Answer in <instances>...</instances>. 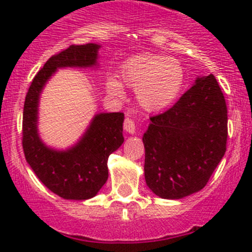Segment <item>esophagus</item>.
Here are the masks:
<instances>
[{
  "label": "esophagus",
  "instance_id": "1",
  "mask_svg": "<svg viewBox=\"0 0 252 252\" xmlns=\"http://www.w3.org/2000/svg\"><path fill=\"white\" fill-rule=\"evenodd\" d=\"M124 128L125 131L130 135H133V133L136 132V126H135V122L130 119V117H126L124 122Z\"/></svg>",
  "mask_w": 252,
  "mask_h": 252
}]
</instances>
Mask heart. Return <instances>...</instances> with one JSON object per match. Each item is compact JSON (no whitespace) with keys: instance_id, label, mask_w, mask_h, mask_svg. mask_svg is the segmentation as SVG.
I'll return each instance as SVG.
<instances>
[{"instance_id":"b5f03b06","label":"heart","mask_w":252,"mask_h":252,"mask_svg":"<svg viewBox=\"0 0 252 252\" xmlns=\"http://www.w3.org/2000/svg\"><path fill=\"white\" fill-rule=\"evenodd\" d=\"M122 83L135 90V97L146 112H161L174 103L183 90L186 74L174 58L140 53L121 65ZM116 78L106 81V90L113 97H124V86Z\"/></svg>"}]
</instances>
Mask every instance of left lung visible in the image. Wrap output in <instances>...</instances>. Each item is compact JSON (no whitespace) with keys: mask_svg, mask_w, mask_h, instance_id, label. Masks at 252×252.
<instances>
[{"mask_svg":"<svg viewBox=\"0 0 252 252\" xmlns=\"http://www.w3.org/2000/svg\"><path fill=\"white\" fill-rule=\"evenodd\" d=\"M227 107L213 74L197 77L142 136L145 180L154 194L180 199L204 188L226 153Z\"/></svg>","mask_w":252,"mask_h":252,"instance_id":"1","label":"left lung"}]
</instances>
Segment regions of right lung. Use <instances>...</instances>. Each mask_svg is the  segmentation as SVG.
<instances>
[{
	"label": "right lung",
	"mask_w": 252,
	"mask_h": 252,
	"mask_svg": "<svg viewBox=\"0 0 252 252\" xmlns=\"http://www.w3.org/2000/svg\"><path fill=\"white\" fill-rule=\"evenodd\" d=\"M98 44L72 45L51 57L31 82L22 116V148L26 161L41 183L64 199L94 197L108 178L107 160L124 144L125 115L98 112L74 145L55 149L39 133V103L44 88L58 69L98 68Z\"/></svg>",
	"instance_id": "add662e5"
}]
</instances>
